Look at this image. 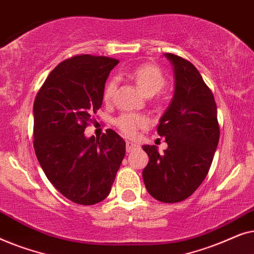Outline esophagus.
<instances>
[{
  "mask_svg": "<svg viewBox=\"0 0 254 254\" xmlns=\"http://www.w3.org/2000/svg\"><path fill=\"white\" fill-rule=\"evenodd\" d=\"M137 148H138V144L133 143V142H129V141L126 142V150H127V152H131V151L136 150Z\"/></svg>",
  "mask_w": 254,
  "mask_h": 254,
  "instance_id": "obj_1",
  "label": "esophagus"
}]
</instances>
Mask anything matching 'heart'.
Wrapping results in <instances>:
<instances>
[{
  "label": "heart",
  "mask_w": 254,
  "mask_h": 254,
  "mask_svg": "<svg viewBox=\"0 0 254 254\" xmlns=\"http://www.w3.org/2000/svg\"><path fill=\"white\" fill-rule=\"evenodd\" d=\"M128 76L131 81L136 83V85L141 89V91L147 97H151L161 91L166 84V77L163 71L158 67L152 64H142L128 72ZM117 90V81L111 78L106 82L103 90V99L105 103L112 102L114 93ZM121 133L127 137H135L137 131L144 129L149 126L150 121L144 114H136L126 112L120 114L114 121Z\"/></svg>",
  "instance_id": "heart-1"
}]
</instances>
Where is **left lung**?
<instances>
[{
	"label": "left lung",
	"instance_id": "obj_1",
	"mask_svg": "<svg viewBox=\"0 0 254 254\" xmlns=\"http://www.w3.org/2000/svg\"><path fill=\"white\" fill-rule=\"evenodd\" d=\"M175 69L176 90L157 127L168 149L143 145L149 163L142 176L156 200L176 203L195 192L209 171L220 140L217 107L211 90L190 61L166 53Z\"/></svg>",
	"mask_w": 254,
	"mask_h": 254
}]
</instances>
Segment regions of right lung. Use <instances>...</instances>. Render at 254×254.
Returning a JSON list of instances; mask_svg holds the SVG:
<instances>
[{"mask_svg":"<svg viewBox=\"0 0 254 254\" xmlns=\"http://www.w3.org/2000/svg\"><path fill=\"white\" fill-rule=\"evenodd\" d=\"M119 60L83 54L50 72L33 104V147L45 175L62 195L78 204L109 195L126 152L119 134L84 136L103 104V90Z\"/></svg>","mask_w":254,"mask_h":254,"instance_id":"1","label":"right lung"}]
</instances>
